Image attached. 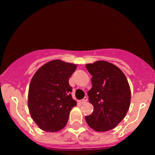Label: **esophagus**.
<instances>
[{
    "label": "esophagus",
    "mask_w": 155,
    "mask_h": 155,
    "mask_svg": "<svg viewBox=\"0 0 155 155\" xmlns=\"http://www.w3.org/2000/svg\"><path fill=\"white\" fill-rule=\"evenodd\" d=\"M87 97H84V99H82V100H80V102L82 104H84L85 103V102H87Z\"/></svg>",
    "instance_id": "esophagus-1"
}]
</instances>
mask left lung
Returning a JSON list of instances; mask_svg holds the SVG:
<instances>
[{
  "instance_id": "left-lung-1",
  "label": "left lung",
  "mask_w": 155,
  "mask_h": 155,
  "mask_svg": "<svg viewBox=\"0 0 155 155\" xmlns=\"http://www.w3.org/2000/svg\"><path fill=\"white\" fill-rule=\"evenodd\" d=\"M92 75V87L87 92L94 111L85 117L87 125L96 131L113 129L124 119L131 103V89L123 71L106 61L87 64Z\"/></svg>"
}]
</instances>
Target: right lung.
Instances as JSON below:
<instances>
[{"instance_id":"add662e5","label":"right lung","mask_w":155,"mask_h":155,"mask_svg":"<svg viewBox=\"0 0 155 155\" xmlns=\"http://www.w3.org/2000/svg\"><path fill=\"white\" fill-rule=\"evenodd\" d=\"M77 65L59 59L41 67L31 80L28 108L33 121L43 131L56 132L64 128L76 105L69 79Z\"/></svg>"}]
</instances>
